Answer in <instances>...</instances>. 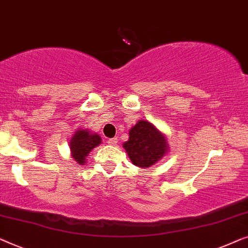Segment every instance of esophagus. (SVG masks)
Returning a JSON list of instances; mask_svg holds the SVG:
<instances>
[{
	"mask_svg": "<svg viewBox=\"0 0 248 248\" xmlns=\"http://www.w3.org/2000/svg\"><path fill=\"white\" fill-rule=\"evenodd\" d=\"M118 142V138H109L108 139V144L109 145H116Z\"/></svg>",
	"mask_w": 248,
	"mask_h": 248,
	"instance_id": "34e87169",
	"label": "esophagus"
}]
</instances>
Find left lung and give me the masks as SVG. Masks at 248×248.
<instances>
[{
  "mask_svg": "<svg viewBox=\"0 0 248 248\" xmlns=\"http://www.w3.org/2000/svg\"><path fill=\"white\" fill-rule=\"evenodd\" d=\"M130 160L139 167H149L167 152L166 139L148 121H138L129 131V140L124 144Z\"/></svg>",
  "mask_w": 248,
  "mask_h": 248,
  "instance_id": "obj_1",
  "label": "left lung"
}]
</instances>
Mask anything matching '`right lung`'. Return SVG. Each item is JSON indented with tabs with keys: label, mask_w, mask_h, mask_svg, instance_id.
Here are the masks:
<instances>
[{
	"label": "right lung",
	"mask_w": 248,
	"mask_h": 248,
	"mask_svg": "<svg viewBox=\"0 0 248 248\" xmlns=\"http://www.w3.org/2000/svg\"><path fill=\"white\" fill-rule=\"evenodd\" d=\"M101 144L99 135H93L88 130H78L72 137L71 151L72 156L78 164H84L85 157L94 147Z\"/></svg>",
	"instance_id": "1"
}]
</instances>
